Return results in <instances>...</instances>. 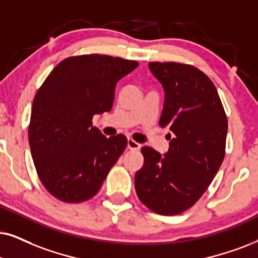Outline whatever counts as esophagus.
I'll use <instances>...</instances> for the list:
<instances>
[{
	"label": "esophagus",
	"instance_id": "obj_1",
	"mask_svg": "<svg viewBox=\"0 0 258 258\" xmlns=\"http://www.w3.org/2000/svg\"><path fill=\"white\" fill-rule=\"evenodd\" d=\"M127 148L130 150H139L140 144L139 143H137L136 140H133L132 138H128L127 139Z\"/></svg>",
	"mask_w": 258,
	"mask_h": 258
}]
</instances>
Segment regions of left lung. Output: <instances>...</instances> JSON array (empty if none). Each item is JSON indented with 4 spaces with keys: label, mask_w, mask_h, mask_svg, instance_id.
I'll use <instances>...</instances> for the list:
<instances>
[{
    "label": "left lung",
    "mask_w": 258,
    "mask_h": 258,
    "mask_svg": "<svg viewBox=\"0 0 258 258\" xmlns=\"http://www.w3.org/2000/svg\"><path fill=\"white\" fill-rule=\"evenodd\" d=\"M164 89L159 126L169 127L164 155L142 148L144 165L136 172L139 200L152 212L175 216L206 191L225 157L227 118L212 81L197 68L149 63Z\"/></svg>",
    "instance_id": "1"
}]
</instances>
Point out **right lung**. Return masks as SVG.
I'll list each match as a JSON object with an SVG mask.
<instances>
[{"mask_svg":"<svg viewBox=\"0 0 258 258\" xmlns=\"http://www.w3.org/2000/svg\"><path fill=\"white\" fill-rule=\"evenodd\" d=\"M138 65L103 54L70 57L39 88L32 105L29 148L41 183L58 200H89L121 156L126 137L107 138L91 120L112 109L116 83Z\"/></svg>","mask_w":258,"mask_h":258,"instance_id":"add662e5","label":"right lung"}]
</instances>
